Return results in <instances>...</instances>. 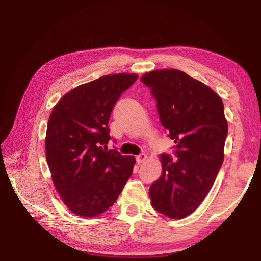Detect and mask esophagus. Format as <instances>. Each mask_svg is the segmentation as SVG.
<instances>
[{
	"instance_id": "obj_1",
	"label": "esophagus",
	"mask_w": 261,
	"mask_h": 261,
	"mask_svg": "<svg viewBox=\"0 0 261 261\" xmlns=\"http://www.w3.org/2000/svg\"><path fill=\"white\" fill-rule=\"evenodd\" d=\"M147 154L146 153H140V154H138L137 156H136V160H137V162L140 164V163H143V162H145L146 160H147Z\"/></svg>"
}]
</instances>
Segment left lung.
I'll return each mask as SVG.
<instances>
[{
    "mask_svg": "<svg viewBox=\"0 0 261 261\" xmlns=\"http://www.w3.org/2000/svg\"><path fill=\"white\" fill-rule=\"evenodd\" d=\"M140 81L151 90L177 158L161 154V176L149 189L152 207L173 219L185 218L203 201L223 163V102L208 86L178 69L152 70Z\"/></svg>",
    "mask_w": 261,
    "mask_h": 261,
    "instance_id": "obj_1",
    "label": "left lung"
}]
</instances>
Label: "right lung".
I'll return each instance as SVG.
<instances>
[{
	"label": "right lung",
	"mask_w": 261,
	"mask_h": 261,
	"mask_svg": "<svg viewBox=\"0 0 261 261\" xmlns=\"http://www.w3.org/2000/svg\"><path fill=\"white\" fill-rule=\"evenodd\" d=\"M135 74H116L76 87L53 108L45 156L53 183L67 208L96 217L114 204L132 176L135 158L108 150L109 120Z\"/></svg>",
	"instance_id": "right-lung-1"
}]
</instances>
